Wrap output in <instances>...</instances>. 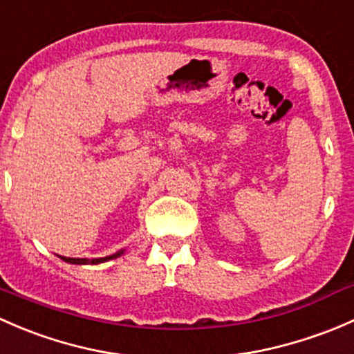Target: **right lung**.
I'll use <instances>...</instances> for the list:
<instances>
[{
    "mask_svg": "<svg viewBox=\"0 0 354 354\" xmlns=\"http://www.w3.org/2000/svg\"><path fill=\"white\" fill-rule=\"evenodd\" d=\"M126 252V250H119V252L112 254V256H107V257H98V259H73V257H61L64 262H69V264H102V262H107V261H112V259L115 257H121L122 254Z\"/></svg>",
    "mask_w": 354,
    "mask_h": 354,
    "instance_id": "obj_1",
    "label": "right lung"
}]
</instances>
